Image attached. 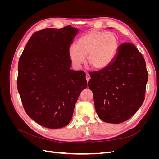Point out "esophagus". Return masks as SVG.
Returning <instances> with one entry per match:
<instances>
[{
  "instance_id": "esophagus-1",
  "label": "esophagus",
  "mask_w": 159,
  "mask_h": 159,
  "mask_svg": "<svg viewBox=\"0 0 159 159\" xmlns=\"http://www.w3.org/2000/svg\"><path fill=\"white\" fill-rule=\"evenodd\" d=\"M85 78H86V80H87V81H88L90 79V75L88 73L86 74V75H85Z\"/></svg>"
}]
</instances>
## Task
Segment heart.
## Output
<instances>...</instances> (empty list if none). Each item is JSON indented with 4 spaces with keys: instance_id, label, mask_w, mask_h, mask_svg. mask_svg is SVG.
Segmentation results:
<instances>
[{
    "instance_id": "1",
    "label": "heart",
    "mask_w": 159,
    "mask_h": 159,
    "mask_svg": "<svg viewBox=\"0 0 159 159\" xmlns=\"http://www.w3.org/2000/svg\"><path fill=\"white\" fill-rule=\"evenodd\" d=\"M117 36L111 32L91 30L81 36L76 46L71 45L68 55L73 65L80 68L87 56L88 64L96 70L103 69L113 61L119 50Z\"/></svg>"
}]
</instances>
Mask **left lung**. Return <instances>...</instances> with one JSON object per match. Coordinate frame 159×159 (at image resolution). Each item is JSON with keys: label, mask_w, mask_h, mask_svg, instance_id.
I'll list each match as a JSON object with an SVG mask.
<instances>
[{"label": "left lung", "mask_w": 159, "mask_h": 159, "mask_svg": "<svg viewBox=\"0 0 159 159\" xmlns=\"http://www.w3.org/2000/svg\"><path fill=\"white\" fill-rule=\"evenodd\" d=\"M89 88L93 93L99 117L109 123L131 118L145 100L148 74L142 54L131 43H123L106 68L89 73Z\"/></svg>", "instance_id": "1"}]
</instances>
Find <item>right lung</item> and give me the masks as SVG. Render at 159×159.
<instances>
[{
    "mask_svg": "<svg viewBox=\"0 0 159 159\" xmlns=\"http://www.w3.org/2000/svg\"><path fill=\"white\" fill-rule=\"evenodd\" d=\"M79 30L68 25L34 33L18 61L17 88L26 113L50 129L69 124L88 86L83 71L70 69L68 50Z\"/></svg>",
    "mask_w": 159,
    "mask_h": 159,
    "instance_id": "right-lung-1",
    "label": "right lung"
}]
</instances>
